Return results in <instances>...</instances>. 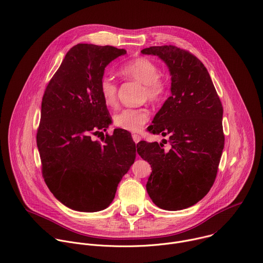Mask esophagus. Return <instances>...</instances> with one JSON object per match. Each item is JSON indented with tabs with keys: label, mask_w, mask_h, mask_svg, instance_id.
<instances>
[{
	"label": "esophagus",
	"mask_w": 263,
	"mask_h": 263,
	"mask_svg": "<svg viewBox=\"0 0 263 263\" xmlns=\"http://www.w3.org/2000/svg\"><path fill=\"white\" fill-rule=\"evenodd\" d=\"M132 137H133V140H134L135 143H138V142L141 141V137L139 135H137V134H133Z\"/></svg>",
	"instance_id": "obj_1"
}]
</instances>
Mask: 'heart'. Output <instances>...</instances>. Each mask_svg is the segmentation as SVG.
Masks as SVG:
<instances>
[{"mask_svg":"<svg viewBox=\"0 0 263 263\" xmlns=\"http://www.w3.org/2000/svg\"><path fill=\"white\" fill-rule=\"evenodd\" d=\"M120 73L125 79L143 84V98L152 103L162 101L167 94V83L160 77V67L148 58L138 57L125 62L120 67ZM117 91V84L112 78L104 76L100 79L99 92L108 107L116 106ZM148 119L147 109H124L114 115V125L128 132H139Z\"/></svg>","mask_w":263,"mask_h":263,"instance_id":"heart-1","label":"heart"}]
</instances>
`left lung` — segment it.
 <instances>
[{
  "label": "left lung",
  "mask_w": 263,
  "mask_h": 263,
  "mask_svg": "<svg viewBox=\"0 0 263 263\" xmlns=\"http://www.w3.org/2000/svg\"><path fill=\"white\" fill-rule=\"evenodd\" d=\"M141 52L159 56L172 81L171 96L147 128L169 135L170 149L157 142L137 144L152 168L146 190L156 206L180 211L199 202L216 180L225 144L223 106L206 67L190 51L162 45Z\"/></svg>",
  "instance_id": "obj_1"
}]
</instances>
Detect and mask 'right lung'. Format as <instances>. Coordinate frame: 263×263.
<instances>
[{"label":"right lung","mask_w":263,"mask_h":263,"mask_svg":"<svg viewBox=\"0 0 263 263\" xmlns=\"http://www.w3.org/2000/svg\"><path fill=\"white\" fill-rule=\"evenodd\" d=\"M125 54L110 45H74L42 97L36 136L42 176L52 195L73 211L107 208L136 159V144L127 132L115 129L103 136L102 144L92 140L112 122L99 81L107 65Z\"/></svg>","instance_id":"add662e5"}]
</instances>
